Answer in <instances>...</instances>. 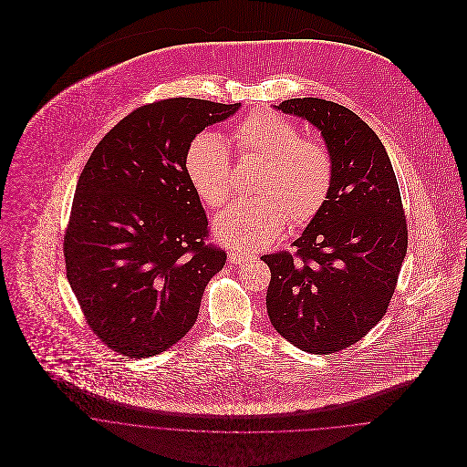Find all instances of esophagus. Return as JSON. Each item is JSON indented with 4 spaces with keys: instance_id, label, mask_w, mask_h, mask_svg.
Instances as JSON below:
<instances>
[{
    "instance_id": "esophagus-1",
    "label": "esophagus",
    "mask_w": 467,
    "mask_h": 467,
    "mask_svg": "<svg viewBox=\"0 0 467 467\" xmlns=\"http://www.w3.org/2000/svg\"><path fill=\"white\" fill-rule=\"evenodd\" d=\"M254 255H250V254H244V252H239V250H232L230 254H228V263L230 265H243V263H246L248 259H252Z\"/></svg>"
}]
</instances>
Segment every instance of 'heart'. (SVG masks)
Instances as JSON below:
<instances>
[{
	"label": "heart",
	"mask_w": 467,
	"mask_h": 467,
	"mask_svg": "<svg viewBox=\"0 0 467 467\" xmlns=\"http://www.w3.org/2000/svg\"><path fill=\"white\" fill-rule=\"evenodd\" d=\"M241 156L265 160L254 185V200L237 201L215 219L217 237L235 248L255 250L271 243L284 224L302 226L317 217L333 189L334 158L329 147L306 138L287 117L261 111L243 119L232 131ZM187 178L208 208H219L232 192V156L215 133L198 134L185 152Z\"/></svg>",
	"instance_id": "1"
}]
</instances>
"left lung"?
I'll use <instances>...</instances> for the list:
<instances>
[{"label":"left lung","mask_w":467,"mask_h":467,"mask_svg":"<svg viewBox=\"0 0 467 467\" xmlns=\"http://www.w3.org/2000/svg\"><path fill=\"white\" fill-rule=\"evenodd\" d=\"M317 126L334 158L329 198L295 252L263 261L271 271V326L311 354L339 352L385 317L408 248V224L390 158L356 113L304 97L275 106Z\"/></svg>","instance_id":"obj_1"}]
</instances>
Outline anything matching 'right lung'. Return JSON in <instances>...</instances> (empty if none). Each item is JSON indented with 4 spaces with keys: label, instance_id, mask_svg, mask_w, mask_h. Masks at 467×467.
Segmentation results:
<instances>
[{
    "label": "right lung",
    "instance_id": "1",
    "mask_svg": "<svg viewBox=\"0 0 467 467\" xmlns=\"http://www.w3.org/2000/svg\"><path fill=\"white\" fill-rule=\"evenodd\" d=\"M163 99L122 119L86 161L65 232L67 276L88 327L111 350L156 356L192 329L226 254L185 172L204 128L239 109Z\"/></svg>",
    "mask_w": 467,
    "mask_h": 467
}]
</instances>
